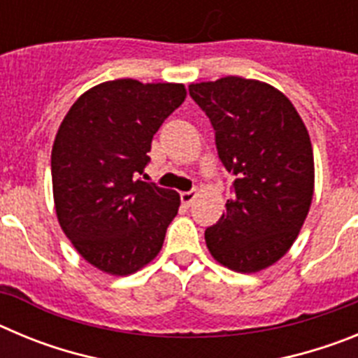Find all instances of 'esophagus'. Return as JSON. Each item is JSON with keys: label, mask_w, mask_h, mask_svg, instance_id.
Masks as SVG:
<instances>
[{"label": "esophagus", "mask_w": 358, "mask_h": 358, "mask_svg": "<svg viewBox=\"0 0 358 358\" xmlns=\"http://www.w3.org/2000/svg\"><path fill=\"white\" fill-rule=\"evenodd\" d=\"M195 197H197V192H182L181 202L185 204V206H189V204L195 201Z\"/></svg>", "instance_id": "1"}]
</instances>
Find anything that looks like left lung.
I'll return each mask as SVG.
<instances>
[{
    "instance_id": "left-lung-1",
    "label": "left lung",
    "mask_w": 358,
    "mask_h": 358,
    "mask_svg": "<svg viewBox=\"0 0 358 358\" xmlns=\"http://www.w3.org/2000/svg\"><path fill=\"white\" fill-rule=\"evenodd\" d=\"M210 118L218 157L236 176L226 213L204 233L211 256L258 273L292 248L314 197V152L301 116L273 85L224 77L188 87Z\"/></svg>"
}]
</instances>
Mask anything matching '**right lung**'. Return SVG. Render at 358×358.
I'll list each match as a JSON object with an SVG mask.
<instances>
[{"label":"right lung","instance_id":"right-lung-1","mask_svg":"<svg viewBox=\"0 0 358 358\" xmlns=\"http://www.w3.org/2000/svg\"><path fill=\"white\" fill-rule=\"evenodd\" d=\"M185 98L182 84L102 82L73 103L57 131V218L73 248L103 273H136L163 248L181 197L138 176L154 134Z\"/></svg>","mask_w":358,"mask_h":358}]
</instances>
